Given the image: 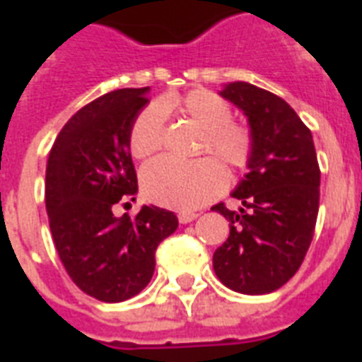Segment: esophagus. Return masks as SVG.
Wrapping results in <instances>:
<instances>
[{
    "label": "esophagus",
    "mask_w": 362,
    "mask_h": 362,
    "mask_svg": "<svg viewBox=\"0 0 362 362\" xmlns=\"http://www.w3.org/2000/svg\"><path fill=\"white\" fill-rule=\"evenodd\" d=\"M197 218L199 214H195V212H180V214H178V221H180V223H189V221L197 220Z\"/></svg>",
    "instance_id": "34e87169"
}]
</instances>
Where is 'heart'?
<instances>
[{"instance_id": "heart-1", "label": "heart", "mask_w": 362, "mask_h": 362, "mask_svg": "<svg viewBox=\"0 0 362 362\" xmlns=\"http://www.w3.org/2000/svg\"><path fill=\"white\" fill-rule=\"evenodd\" d=\"M176 110L203 131L199 153H214L233 170L247 167L253 153V135L244 124L231 122V107L226 99L193 90L184 98L163 99L136 116L131 127L129 148L136 159L152 158L163 146L165 112ZM227 176L212 158L192 163L158 159L142 170V192L150 201L176 210H195L214 199L226 187Z\"/></svg>"}]
</instances>
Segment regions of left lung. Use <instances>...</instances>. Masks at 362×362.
I'll list each match as a JSON object with an SVG mask.
<instances>
[{"instance_id": "left-lung-1", "label": "left lung", "mask_w": 362, "mask_h": 362, "mask_svg": "<svg viewBox=\"0 0 362 362\" xmlns=\"http://www.w3.org/2000/svg\"><path fill=\"white\" fill-rule=\"evenodd\" d=\"M220 95L244 112L253 153L233 197L238 212L220 203L229 237L214 252L223 286L244 295L280 289L303 264L320 210V165L312 133L281 98L250 82H229Z\"/></svg>"}]
</instances>
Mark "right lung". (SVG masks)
Listing matches in <instances>:
<instances>
[{
    "label": "right lung",
    "instance_id": "add662e5",
    "mask_svg": "<svg viewBox=\"0 0 362 362\" xmlns=\"http://www.w3.org/2000/svg\"><path fill=\"white\" fill-rule=\"evenodd\" d=\"M148 92L124 88L82 107L48 156L45 197L54 244L71 280L103 303L127 300L148 286L159 242L178 227L175 212L153 204L135 218L112 212L139 192L129 135Z\"/></svg>",
    "mask_w": 362,
    "mask_h": 362
}]
</instances>
